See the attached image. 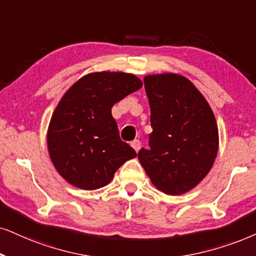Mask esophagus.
<instances>
[{
  "label": "esophagus",
  "instance_id": "obj_1",
  "mask_svg": "<svg viewBox=\"0 0 256 256\" xmlns=\"http://www.w3.org/2000/svg\"><path fill=\"white\" fill-rule=\"evenodd\" d=\"M131 146L134 148L136 152H138L139 148H140V142H139L138 139H134V142H131Z\"/></svg>",
  "mask_w": 256,
  "mask_h": 256
}]
</instances>
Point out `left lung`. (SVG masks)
Wrapping results in <instances>:
<instances>
[{"mask_svg":"<svg viewBox=\"0 0 256 256\" xmlns=\"http://www.w3.org/2000/svg\"><path fill=\"white\" fill-rule=\"evenodd\" d=\"M151 110L148 150L138 158L152 184L166 195L186 194L208 174L218 151L216 119L202 93L176 73L144 78Z\"/></svg>","mask_w":256,"mask_h":256,"instance_id":"obj_1","label":"left lung"}]
</instances>
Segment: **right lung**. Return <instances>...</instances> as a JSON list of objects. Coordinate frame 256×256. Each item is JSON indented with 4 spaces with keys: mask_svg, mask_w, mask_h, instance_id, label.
Wrapping results in <instances>:
<instances>
[{
    "mask_svg": "<svg viewBox=\"0 0 256 256\" xmlns=\"http://www.w3.org/2000/svg\"><path fill=\"white\" fill-rule=\"evenodd\" d=\"M142 86L134 74L105 70L86 74L70 87L47 131L50 160L64 180L82 190L99 189L137 156L119 137L111 108Z\"/></svg>",
    "mask_w": 256,
    "mask_h": 256,
    "instance_id": "right-lung-1",
    "label": "right lung"
}]
</instances>
